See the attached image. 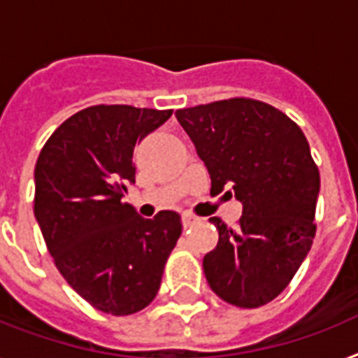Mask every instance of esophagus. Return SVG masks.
I'll return each instance as SVG.
<instances>
[{"mask_svg": "<svg viewBox=\"0 0 358 358\" xmlns=\"http://www.w3.org/2000/svg\"><path fill=\"white\" fill-rule=\"evenodd\" d=\"M196 219L193 217V215H184V217H182V223H184V227L185 229H187V227H191V224L195 223Z\"/></svg>", "mask_w": 358, "mask_h": 358, "instance_id": "esophagus-1", "label": "esophagus"}]
</instances>
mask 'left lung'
Instances as JSON below:
<instances>
[{
    "label": "left lung",
    "mask_w": 358,
    "mask_h": 358,
    "mask_svg": "<svg viewBox=\"0 0 358 358\" xmlns=\"http://www.w3.org/2000/svg\"><path fill=\"white\" fill-rule=\"evenodd\" d=\"M212 178V195L243 204L236 229L210 223L219 241L204 260L210 288L230 305L256 308L294 278L316 236L320 171L305 134L282 111L250 98L178 109Z\"/></svg>",
    "instance_id": "1"
}]
</instances>
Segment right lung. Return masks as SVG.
Segmentation results:
<instances>
[{"label":"right lung","mask_w":358,"mask_h":358,"mask_svg":"<svg viewBox=\"0 0 358 358\" xmlns=\"http://www.w3.org/2000/svg\"><path fill=\"white\" fill-rule=\"evenodd\" d=\"M173 109L92 106L64 120L35 165V217L59 273L94 308L129 316L150 305L182 219L141 217L122 202L134 148Z\"/></svg>","instance_id":"right-lung-1"}]
</instances>
